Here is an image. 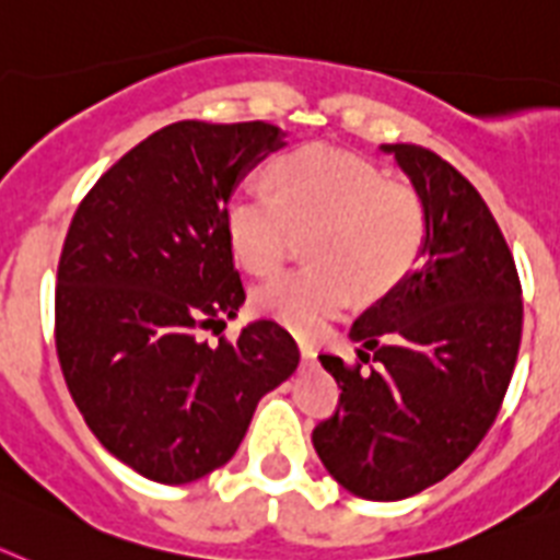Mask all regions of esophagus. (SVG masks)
Instances as JSON below:
<instances>
[{
	"mask_svg": "<svg viewBox=\"0 0 560 560\" xmlns=\"http://www.w3.org/2000/svg\"><path fill=\"white\" fill-rule=\"evenodd\" d=\"M299 352H301V361H304V363L315 361V347L310 343V340H299Z\"/></svg>",
	"mask_w": 560,
	"mask_h": 560,
	"instance_id": "34e87169",
	"label": "esophagus"
}]
</instances>
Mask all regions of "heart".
Wrapping results in <instances>:
<instances>
[{
    "instance_id": "obj_1",
    "label": "heart",
    "mask_w": 560,
    "mask_h": 560,
    "mask_svg": "<svg viewBox=\"0 0 560 560\" xmlns=\"http://www.w3.org/2000/svg\"><path fill=\"white\" fill-rule=\"evenodd\" d=\"M261 188H236L222 206L228 250L261 276L281 261L290 231H307L313 265L287 270L253 290V307L290 332L307 335L347 307L352 293L374 299L395 290L420 261L425 208L377 165L332 145L281 154Z\"/></svg>"
}]
</instances>
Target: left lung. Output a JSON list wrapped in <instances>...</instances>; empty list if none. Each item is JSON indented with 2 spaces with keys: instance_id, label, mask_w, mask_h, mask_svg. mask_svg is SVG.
Masks as SVG:
<instances>
[{
  "instance_id": "left-lung-1",
  "label": "left lung",
  "mask_w": 560,
  "mask_h": 560,
  "mask_svg": "<svg viewBox=\"0 0 560 560\" xmlns=\"http://www.w3.org/2000/svg\"><path fill=\"white\" fill-rule=\"evenodd\" d=\"M425 208L420 267L349 329L366 375L318 354L340 406L313 445L335 482L400 502L442 482L493 425L522 343V284L493 213L468 179L415 143H383Z\"/></svg>"
}]
</instances>
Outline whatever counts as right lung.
<instances>
[{"label":"right lung","mask_w":560,"mask_h":560,"mask_svg":"<svg viewBox=\"0 0 560 560\" xmlns=\"http://www.w3.org/2000/svg\"><path fill=\"white\" fill-rule=\"evenodd\" d=\"M284 138L265 120L165 126L92 186L67 231L58 363L92 434L152 482L222 468L261 397L299 366L273 320H250L220 347L199 335L245 304L222 206Z\"/></svg>","instance_id":"1"}]
</instances>
